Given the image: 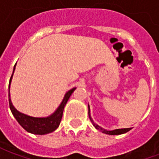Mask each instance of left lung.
<instances>
[{
  "label": "left lung",
  "mask_w": 159,
  "mask_h": 159,
  "mask_svg": "<svg viewBox=\"0 0 159 159\" xmlns=\"http://www.w3.org/2000/svg\"><path fill=\"white\" fill-rule=\"evenodd\" d=\"M89 119L91 120V122L93 123V125L94 126V128L96 129L100 130L101 131L102 133L107 134H110V135H117V134H125L127 133L128 131H129L131 129V128H128V129H113V130H107L103 128H101L100 126H99L97 123H95L93 122V120L92 119L91 117V114H90V108H89Z\"/></svg>",
  "instance_id": "left-lung-1"
}]
</instances>
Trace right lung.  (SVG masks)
<instances>
[{
  "label": "right lung",
  "mask_w": 159,
  "mask_h": 159,
  "mask_svg": "<svg viewBox=\"0 0 159 159\" xmlns=\"http://www.w3.org/2000/svg\"><path fill=\"white\" fill-rule=\"evenodd\" d=\"M16 64L13 67V71H12V76L10 78L8 86V98H9V107L10 110L12 111L13 117H15L16 120L18 121V123L25 129L29 132V133L34 134H47L52 133L54 130L58 129L59 126V123L61 121L63 116V111L64 108L66 107L67 101L69 100V98L71 95V93L75 91L76 88H73L71 89H70L68 92H66L65 96L63 98L61 103L59 105L58 108L54 111V112H52L51 115H49L48 117H30L26 114H24L20 112L13 107L10 97V86L12 83V76L15 70Z\"/></svg>",
  "instance_id": "obj_1"
}]
</instances>
